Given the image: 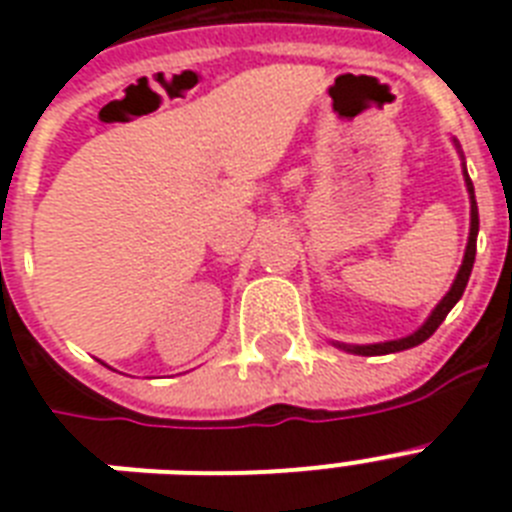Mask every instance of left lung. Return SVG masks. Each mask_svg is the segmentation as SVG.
<instances>
[{
  "label": "left lung",
  "instance_id": "obj_1",
  "mask_svg": "<svg viewBox=\"0 0 512 512\" xmlns=\"http://www.w3.org/2000/svg\"><path fill=\"white\" fill-rule=\"evenodd\" d=\"M463 174H465V187H468V195H470V235H468V245H465V256H463V264H460V272H457L455 282H452V288H449L447 296L441 298L439 304H436V309L431 312V317H428V320H425L423 325L415 330V333L407 335V338H399V341H386V343H367V346H357V343H335L338 349L349 351V354H359V357H378V354H394V351L412 349V346H418V343L428 341V338L436 333V327L444 322V317L452 312V306H455L457 301L463 298L465 285H468V277H470V269H473V261H476V237H478L476 192H473V182H470L468 171H465V163H463Z\"/></svg>",
  "mask_w": 512,
  "mask_h": 512
}]
</instances>
